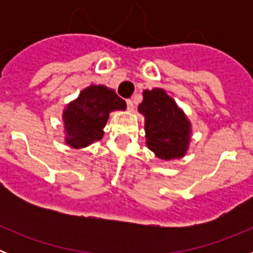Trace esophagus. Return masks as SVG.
Here are the masks:
<instances>
[{
    "mask_svg": "<svg viewBox=\"0 0 253 253\" xmlns=\"http://www.w3.org/2000/svg\"><path fill=\"white\" fill-rule=\"evenodd\" d=\"M126 106H128L129 111L134 110V104H133V101H131V100H126Z\"/></svg>",
    "mask_w": 253,
    "mask_h": 253,
    "instance_id": "esophagus-1",
    "label": "esophagus"
}]
</instances>
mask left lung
<instances>
[{"instance_id":"obj_1","label":"left lung","mask_w":253,"mask_h":253,"mask_svg":"<svg viewBox=\"0 0 253 253\" xmlns=\"http://www.w3.org/2000/svg\"><path fill=\"white\" fill-rule=\"evenodd\" d=\"M138 111L144 116L146 144L162 161L185 157L193 126L184 110L163 88L143 91Z\"/></svg>"}]
</instances>
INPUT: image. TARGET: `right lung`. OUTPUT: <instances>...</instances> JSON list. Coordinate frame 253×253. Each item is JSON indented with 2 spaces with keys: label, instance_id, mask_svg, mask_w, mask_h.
<instances>
[{
  "label": "right lung",
  "instance_id": "obj_1",
  "mask_svg": "<svg viewBox=\"0 0 253 253\" xmlns=\"http://www.w3.org/2000/svg\"><path fill=\"white\" fill-rule=\"evenodd\" d=\"M125 109V101L113 88L90 84L63 109L64 143L73 149H82L102 139L110 113Z\"/></svg>",
  "mask_w": 253,
  "mask_h": 253
}]
</instances>
